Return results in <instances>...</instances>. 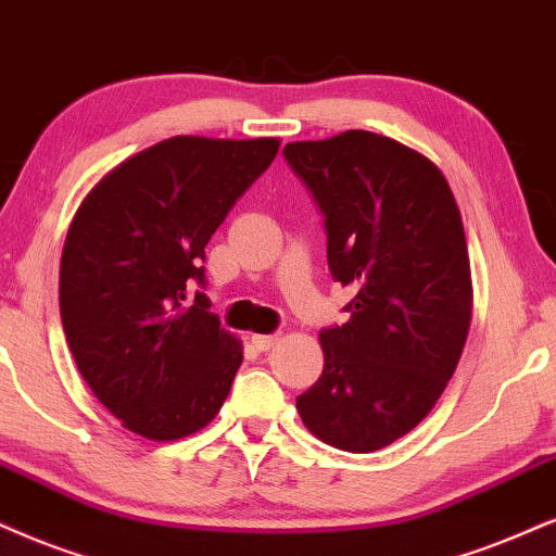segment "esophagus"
<instances>
[{"label":"esophagus","mask_w":556,"mask_h":556,"mask_svg":"<svg viewBox=\"0 0 556 556\" xmlns=\"http://www.w3.org/2000/svg\"><path fill=\"white\" fill-rule=\"evenodd\" d=\"M279 341V336H262V333H254L251 336V343H254V346L258 349V351H269V349H274V343Z\"/></svg>","instance_id":"1"}]
</instances>
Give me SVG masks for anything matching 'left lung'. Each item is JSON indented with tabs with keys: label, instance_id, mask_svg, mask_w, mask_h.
<instances>
[{
	"label": "left lung",
	"instance_id": "left-lung-1",
	"mask_svg": "<svg viewBox=\"0 0 556 556\" xmlns=\"http://www.w3.org/2000/svg\"><path fill=\"white\" fill-rule=\"evenodd\" d=\"M285 159L326 217L330 277L356 287L349 323L320 330L323 375L298 413L330 446L377 452L431 413L465 349L462 213L441 168L395 138L346 130L287 143Z\"/></svg>",
	"mask_w": 556,
	"mask_h": 556
}]
</instances>
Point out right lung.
Returning a JSON list of instances; mask_svg holds the SVG:
<instances>
[{"mask_svg": "<svg viewBox=\"0 0 556 556\" xmlns=\"http://www.w3.org/2000/svg\"><path fill=\"white\" fill-rule=\"evenodd\" d=\"M279 138L174 136L84 197L61 254V323L76 367L128 431L177 441L226 403L243 346L207 311L205 245L266 172Z\"/></svg>", "mask_w": 556, "mask_h": 556, "instance_id": "right-lung-1", "label": "right lung"}]
</instances>
